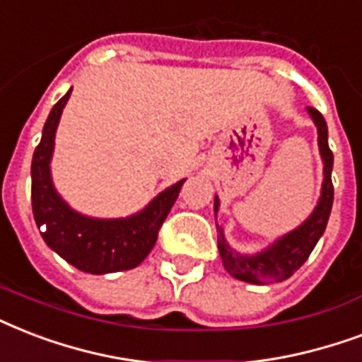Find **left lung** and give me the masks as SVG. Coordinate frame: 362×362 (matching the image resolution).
Listing matches in <instances>:
<instances>
[{"instance_id": "obj_1", "label": "left lung", "mask_w": 362, "mask_h": 362, "mask_svg": "<svg viewBox=\"0 0 362 362\" xmlns=\"http://www.w3.org/2000/svg\"><path fill=\"white\" fill-rule=\"evenodd\" d=\"M308 113L312 117L313 124L317 126L319 155L323 160V185H321V196H319L317 206L313 207L312 215L300 226L287 232L285 236L277 238L268 247L253 255L238 253L236 249H232L226 242L223 228L217 225V232H219L217 247H219L223 264H225L226 272L240 281L268 285V283H279L291 277L306 262L313 247L317 245L319 238L323 236L325 228H327L332 200H334V189H332V179H330L334 156H332V151L329 149V130H327L323 115L313 107H308ZM213 209H215V219H217L219 196H215Z\"/></svg>"}]
</instances>
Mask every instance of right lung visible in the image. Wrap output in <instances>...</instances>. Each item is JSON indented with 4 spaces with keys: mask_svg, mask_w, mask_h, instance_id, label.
<instances>
[{
    "mask_svg": "<svg viewBox=\"0 0 362 362\" xmlns=\"http://www.w3.org/2000/svg\"><path fill=\"white\" fill-rule=\"evenodd\" d=\"M67 94L50 109L43 136L32 158V209L41 238L54 253L86 274H111L132 270L155 247L158 230L166 221L183 187L185 179L156 194L141 211L120 219H98L75 211L56 190L50 175L54 136L62 111L71 96Z\"/></svg>",
    "mask_w": 362,
    "mask_h": 362,
    "instance_id": "obj_1",
    "label": "right lung"
}]
</instances>
